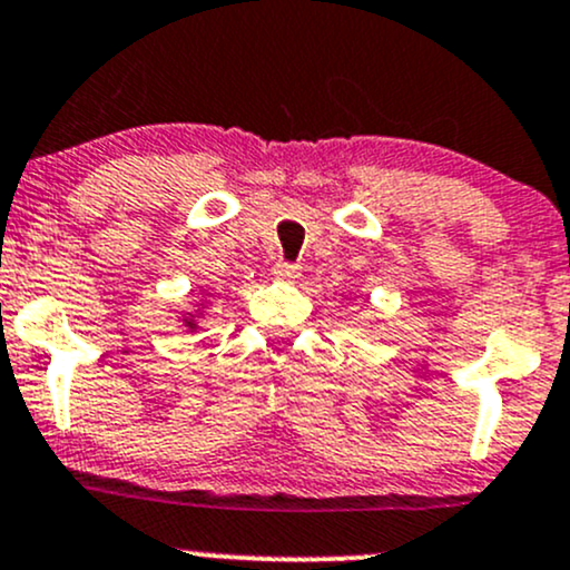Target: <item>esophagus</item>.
Wrapping results in <instances>:
<instances>
[{
	"mask_svg": "<svg viewBox=\"0 0 570 570\" xmlns=\"http://www.w3.org/2000/svg\"><path fill=\"white\" fill-rule=\"evenodd\" d=\"M273 275L278 281H286V284H292V281L299 278V267L292 265V262H278V265L273 267Z\"/></svg>",
	"mask_w": 570,
	"mask_h": 570,
	"instance_id": "obj_1",
	"label": "esophagus"
}]
</instances>
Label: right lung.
Instances as JSON below:
<instances>
[{
  "mask_svg": "<svg viewBox=\"0 0 570 570\" xmlns=\"http://www.w3.org/2000/svg\"><path fill=\"white\" fill-rule=\"evenodd\" d=\"M208 299H197V303L191 305L189 311H184V314H180L178 318H180V324H184L186 330H189V333H197V327H199V322H203V316H205V311H208Z\"/></svg>",
  "mask_w": 570,
  "mask_h": 570,
  "instance_id": "right-lung-1",
  "label": "right lung"
}]
</instances>
